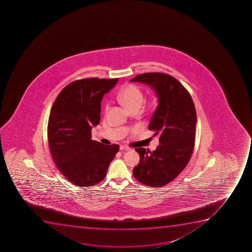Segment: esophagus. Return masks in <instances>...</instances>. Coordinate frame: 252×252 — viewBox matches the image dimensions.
Returning <instances> with one entry per match:
<instances>
[{"mask_svg":"<svg viewBox=\"0 0 252 252\" xmlns=\"http://www.w3.org/2000/svg\"><path fill=\"white\" fill-rule=\"evenodd\" d=\"M120 150H126V151H130L131 149H130V148L127 147V146H125V145H121V146H120Z\"/></svg>","mask_w":252,"mask_h":252,"instance_id":"34e87169","label":"esophagus"}]
</instances>
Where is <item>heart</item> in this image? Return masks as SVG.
Wrapping results in <instances>:
<instances>
[{"label": "heart", "mask_w": 252, "mask_h": 252, "mask_svg": "<svg viewBox=\"0 0 252 252\" xmlns=\"http://www.w3.org/2000/svg\"><path fill=\"white\" fill-rule=\"evenodd\" d=\"M118 99L130 109L134 107H140L144 100V94L136 85H129L123 89L118 94Z\"/></svg>", "instance_id": "heart-1"}]
</instances>
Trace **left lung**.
<instances>
[{"label": "left lung", "instance_id": "obj_1", "mask_svg": "<svg viewBox=\"0 0 252 252\" xmlns=\"http://www.w3.org/2000/svg\"><path fill=\"white\" fill-rule=\"evenodd\" d=\"M130 82L146 84L156 93L157 108L149 130L160 135L155 151L139 148L140 162L133 169L134 177L144 185L161 187L172 182L189 162L194 146L196 112L184 86L172 75L163 73L138 75Z\"/></svg>", "mask_w": 252, "mask_h": 252}]
</instances>
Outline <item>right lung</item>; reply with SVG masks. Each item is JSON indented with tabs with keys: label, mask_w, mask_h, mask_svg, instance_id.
<instances>
[{
	"label": "right lung",
	"mask_w": 252,
	"mask_h": 252,
	"mask_svg": "<svg viewBox=\"0 0 252 252\" xmlns=\"http://www.w3.org/2000/svg\"><path fill=\"white\" fill-rule=\"evenodd\" d=\"M118 79L90 78L65 86L56 98L48 125V144L58 170L71 183L90 187L104 179L119 145L91 140L99 124L103 95Z\"/></svg>",
	"instance_id": "obj_1"
}]
</instances>
